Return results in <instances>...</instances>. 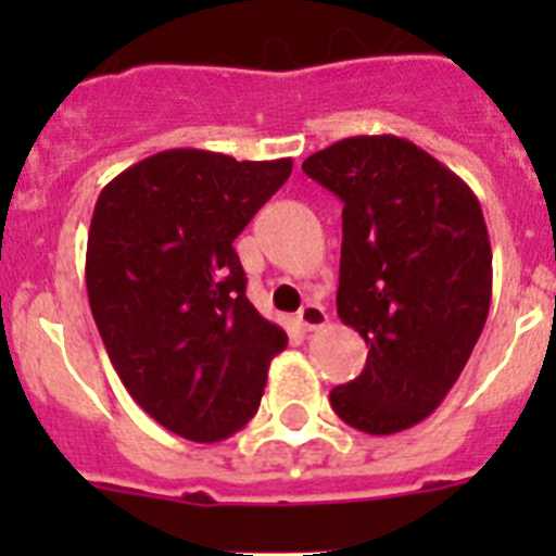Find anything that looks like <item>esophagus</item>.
Returning a JSON list of instances; mask_svg holds the SVG:
<instances>
[{"label": "esophagus", "instance_id": "obj_1", "mask_svg": "<svg viewBox=\"0 0 556 556\" xmlns=\"http://www.w3.org/2000/svg\"><path fill=\"white\" fill-rule=\"evenodd\" d=\"M298 323H301L303 331H317L328 323V312L320 306V303H306V306L298 312Z\"/></svg>", "mask_w": 556, "mask_h": 556}]
</instances>
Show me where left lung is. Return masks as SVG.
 <instances>
[{
	"mask_svg": "<svg viewBox=\"0 0 556 556\" xmlns=\"http://www.w3.org/2000/svg\"><path fill=\"white\" fill-rule=\"evenodd\" d=\"M342 200L339 320L367 342L362 376L331 406L367 434L417 426L443 404L488 320L493 250L470 186L397 136H353L303 161Z\"/></svg>",
	"mask_w": 556,
	"mask_h": 556,
	"instance_id": "obj_1",
	"label": "left lung"
}]
</instances>
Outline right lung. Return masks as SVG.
Segmentation results:
<instances>
[{"label": "right lung", "instance_id": "right-lung-1", "mask_svg": "<svg viewBox=\"0 0 556 556\" xmlns=\"http://www.w3.org/2000/svg\"><path fill=\"white\" fill-rule=\"evenodd\" d=\"M292 159L164 150L100 191L88 230L91 314L132 401L172 434L217 443L258 409L287 331L248 301L233 239Z\"/></svg>", "mask_w": 556, "mask_h": 556}]
</instances>
